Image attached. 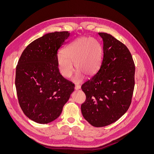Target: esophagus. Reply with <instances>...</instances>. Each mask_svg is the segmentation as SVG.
I'll use <instances>...</instances> for the list:
<instances>
[{
	"label": "esophagus",
	"mask_w": 154,
	"mask_h": 154,
	"mask_svg": "<svg viewBox=\"0 0 154 154\" xmlns=\"http://www.w3.org/2000/svg\"><path fill=\"white\" fill-rule=\"evenodd\" d=\"M80 88H81V86H80V85H75V89H76V90L80 89Z\"/></svg>",
	"instance_id": "obj_1"
}]
</instances>
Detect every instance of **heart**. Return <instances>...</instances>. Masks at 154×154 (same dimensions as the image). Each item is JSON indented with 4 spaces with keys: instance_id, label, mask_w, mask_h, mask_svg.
<instances>
[{
    "instance_id": "obj_1",
    "label": "heart",
    "mask_w": 154,
    "mask_h": 154,
    "mask_svg": "<svg viewBox=\"0 0 154 154\" xmlns=\"http://www.w3.org/2000/svg\"><path fill=\"white\" fill-rule=\"evenodd\" d=\"M102 57V49L97 42L90 38H82L69 44L57 58L59 71L65 78H70L74 71V66L79 72L74 80L80 82L83 74L89 76L98 69Z\"/></svg>"
}]
</instances>
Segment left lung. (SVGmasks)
Returning a JSON list of instances; mask_svg holds the SVG:
<instances>
[{
  "label": "left lung",
  "mask_w": 154,
  "mask_h": 154,
  "mask_svg": "<svg viewBox=\"0 0 154 154\" xmlns=\"http://www.w3.org/2000/svg\"><path fill=\"white\" fill-rule=\"evenodd\" d=\"M98 35L103 40V57L98 72L82 86L86 100L81 110L91 125L102 127L114 123L128 110L136 67L124 44L106 32Z\"/></svg>",
  "instance_id": "left-lung-1"
}]
</instances>
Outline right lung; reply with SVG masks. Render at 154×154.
<instances>
[{
  "instance_id": "obj_1",
  "label": "right lung",
  "mask_w": 154,
  "mask_h": 154,
  "mask_svg": "<svg viewBox=\"0 0 154 154\" xmlns=\"http://www.w3.org/2000/svg\"><path fill=\"white\" fill-rule=\"evenodd\" d=\"M69 31H56L32 42L23 51L16 68L18 103L27 118L40 124L61 114L74 85L60 73L58 49L66 43Z\"/></svg>"
}]
</instances>
